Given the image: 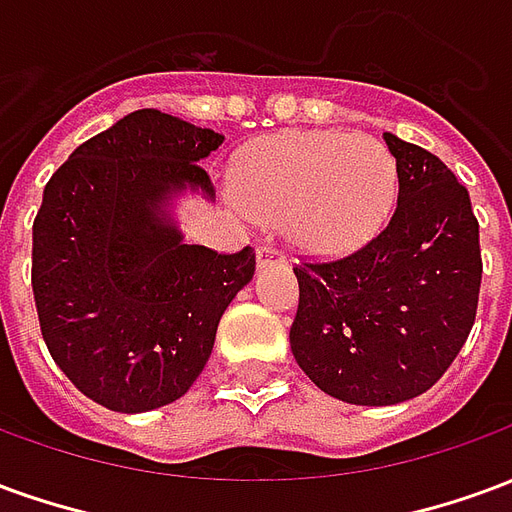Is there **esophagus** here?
Wrapping results in <instances>:
<instances>
[{
    "label": "esophagus",
    "instance_id": "34e87169",
    "mask_svg": "<svg viewBox=\"0 0 512 512\" xmlns=\"http://www.w3.org/2000/svg\"><path fill=\"white\" fill-rule=\"evenodd\" d=\"M288 257L282 249H277L274 244H260L257 246V266H268V263H285Z\"/></svg>",
    "mask_w": 512,
    "mask_h": 512
}]
</instances>
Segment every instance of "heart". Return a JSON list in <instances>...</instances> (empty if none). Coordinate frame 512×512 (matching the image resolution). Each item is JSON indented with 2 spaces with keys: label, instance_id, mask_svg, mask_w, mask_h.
Here are the masks:
<instances>
[{
  "label": "heart",
  "instance_id": "obj_1",
  "mask_svg": "<svg viewBox=\"0 0 512 512\" xmlns=\"http://www.w3.org/2000/svg\"><path fill=\"white\" fill-rule=\"evenodd\" d=\"M241 200L315 255L370 241L392 216L397 161L373 136L285 131L260 139L241 167Z\"/></svg>",
  "mask_w": 512,
  "mask_h": 512
}]
</instances>
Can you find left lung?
I'll use <instances>...</instances> for the list:
<instances>
[{"instance_id":"left-lung-1","label":"left lung","mask_w":512,"mask_h":512,"mask_svg":"<svg viewBox=\"0 0 512 512\" xmlns=\"http://www.w3.org/2000/svg\"><path fill=\"white\" fill-rule=\"evenodd\" d=\"M397 208L351 255L304 260L290 348L326 395L392 406L436 384L472 332L483 257L469 191L425 147L384 134Z\"/></svg>"}]
</instances>
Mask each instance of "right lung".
Wrapping results in <instances>:
<instances>
[{
	"instance_id": "right-lung-1",
	"label": "right lung",
	"mask_w": 512,
	"mask_h": 512,
	"mask_svg": "<svg viewBox=\"0 0 512 512\" xmlns=\"http://www.w3.org/2000/svg\"><path fill=\"white\" fill-rule=\"evenodd\" d=\"M224 136L131 112L71 153L32 224V293L51 359L84 395L123 414L167 406L208 362L216 326L255 274V249L186 244L161 202L202 189Z\"/></svg>"
}]
</instances>
